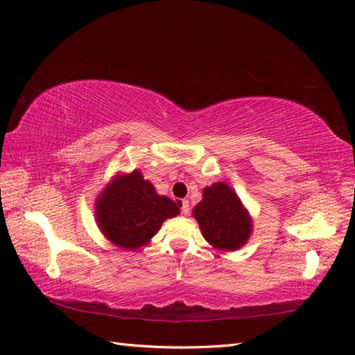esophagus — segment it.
<instances>
[{
  "instance_id": "34e87169",
  "label": "esophagus",
  "mask_w": 355,
  "mask_h": 355,
  "mask_svg": "<svg viewBox=\"0 0 355 355\" xmlns=\"http://www.w3.org/2000/svg\"><path fill=\"white\" fill-rule=\"evenodd\" d=\"M180 207H182V214H183V215L189 214V201H187V200H182V201H180Z\"/></svg>"
}]
</instances>
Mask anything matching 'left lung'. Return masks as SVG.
<instances>
[{"label":"left lung","instance_id":"left-lung-1","mask_svg":"<svg viewBox=\"0 0 355 355\" xmlns=\"http://www.w3.org/2000/svg\"><path fill=\"white\" fill-rule=\"evenodd\" d=\"M201 235L216 250L235 252L247 244L253 218L227 183L218 182L202 189V200L193 207Z\"/></svg>","mask_w":355,"mask_h":355}]
</instances>
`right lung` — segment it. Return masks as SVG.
I'll list each match as a JSON object with an SVG mask.
<instances>
[{
  "label": "right lung",
  "instance_id": "1",
  "mask_svg": "<svg viewBox=\"0 0 355 355\" xmlns=\"http://www.w3.org/2000/svg\"><path fill=\"white\" fill-rule=\"evenodd\" d=\"M94 210L102 235L123 250L146 245L168 218L180 215L175 202L158 195L139 169L116 173L97 195Z\"/></svg>",
  "mask_w": 355,
  "mask_h": 355
}]
</instances>
